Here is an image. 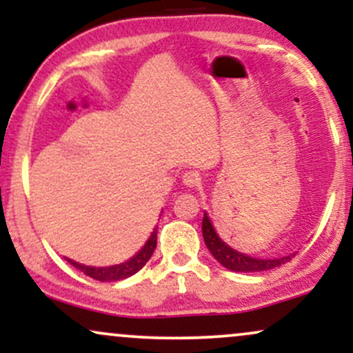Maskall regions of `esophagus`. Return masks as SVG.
I'll list each match as a JSON object with an SVG mask.
<instances>
[{"label": "esophagus", "instance_id": "1", "mask_svg": "<svg viewBox=\"0 0 353 353\" xmlns=\"http://www.w3.org/2000/svg\"><path fill=\"white\" fill-rule=\"evenodd\" d=\"M182 184H184L185 188H189V189L196 188V185L201 184V176L197 172H194V171L184 172V176H182Z\"/></svg>", "mask_w": 353, "mask_h": 353}]
</instances>
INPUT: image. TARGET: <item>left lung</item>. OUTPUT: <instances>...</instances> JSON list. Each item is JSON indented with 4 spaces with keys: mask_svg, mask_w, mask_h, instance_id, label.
I'll return each instance as SVG.
<instances>
[{
    "mask_svg": "<svg viewBox=\"0 0 353 353\" xmlns=\"http://www.w3.org/2000/svg\"><path fill=\"white\" fill-rule=\"evenodd\" d=\"M202 237H204L205 245H208L212 257L216 259L222 267L232 270V272H264V270L281 267L282 264H285V262H289L295 255V252H292L282 255V257L261 259L239 252V250L232 249V247L225 244V242L219 237V234L216 232V228H214L208 212H204V219H202Z\"/></svg>",
    "mask_w": 353,
    "mask_h": 353,
    "instance_id": "1",
    "label": "left lung"
}]
</instances>
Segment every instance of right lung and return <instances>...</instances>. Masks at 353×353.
Returning <instances> with one entry per match:
<instances>
[{
    "instance_id": "right-lung-1",
    "label": "right lung",
    "mask_w": 353,
    "mask_h": 353,
    "mask_svg": "<svg viewBox=\"0 0 353 353\" xmlns=\"http://www.w3.org/2000/svg\"><path fill=\"white\" fill-rule=\"evenodd\" d=\"M156 237H157V228H154L151 236H149L148 241H145V244L141 247V249L137 250L132 257H129L128 261L121 262V264H116V265L92 267V265L79 264V262L72 261V259H66V261L70 262L72 267H76V269L81 270V272H84L86 275H89V277L96 279V281H99V282L124 281V279L131 277V275L139 272V270L145 265V262L151 259V255L157 244Z\"/></svg>"
}]
</instances>
